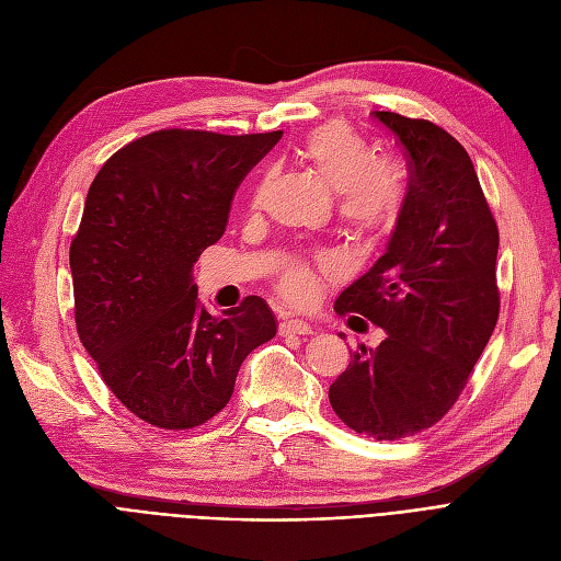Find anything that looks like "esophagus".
Returning <instances> with one entry per match:
<instances>
[{
    "label": "esophagus",
    "mask_w": 561,
    "mask_h": 561,
    "mask_svg": "<svg viewBox=\"0 0 561 561\" xmlns=\"http://www.w3.org/2000/svg\"><path fill=\"white\" fill-rule=\"evenodd\" d=\"M313 332V328L311 325H307L305 320H298V318H284L282 322H279V334L282 336H293V334H311Z\"/></svg>",
    "instance_id": "34e87169"
}]
</instances>
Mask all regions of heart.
<instances>
[{"label": "heart", "instance_id": "1", "mask_svg": "<svg viewBox=\"0 0 561 561\" xmlns=\"http://www.w3.org/2000/svg\"><path fill=\"white\" fill-rule=\"evenodd\" d=\"M300 159L334 191L336 218L355 239L375 241L396 227L402 209L400 174L391 163L375 159L370 145L355 131L343 125H322L305 138ZM265 186L268 176L256 186L252 206L261 204ZM320 273H332L325 256L316 263H288L279 277L282 296L290 302L313 300Z\"/></svg>", "mask_w": 561, "mask_h": 561}]
</instances>
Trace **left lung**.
I'll list each match as a JSON object with an SVG mask.
<instances>
[{
	"instance_id": "8db88e82",
	"label": "left lung",
	"mask_w": 561,
	"mask_h": 561,
	"mask_svg": "<svg viewBox=\"0 0 561 561\" xmlns=\"http://www.w3.org/2000/svg\"><path fill=\"white\" fill-rule=\"evenodd\" d=\"M404 150L409 191L387 252L334 302L387 332L359 345L330 387L336 416L396 440L448 414L500 313L497 225L457 138L430 121L373 111Z\"/></svg>"
}]
</instances>
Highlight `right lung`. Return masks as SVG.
Wrapping results in <instances>:
<instances>
[{
  "instance_id": "add662e5",
  "label": "right lung",
  "mask_w": 561,
  "mask_h": 561,
  "mask_svg": "<svg viewBox=\"0 0 561 561\" xmlns=\"http://www.w3.org/2000/svg\"><path fill=\"white\" fill-rule=\"evenodd\" d=\"M282 131L161 129L117 150L85 195L70 245L77 332L134 416L191 430L229 402L254 347L277 334L259 296L211 316L193 263L225 233L231 199Z\"/></svg>"
}]
</instances>
